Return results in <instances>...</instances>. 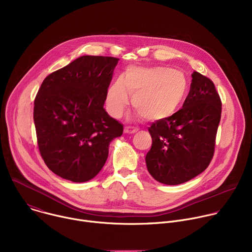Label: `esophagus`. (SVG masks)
<instances>
[{"label": "esophagus", "mask_w": 252, "mask_h": 252, "mask_svg": "<svg viewBox=\"0 0 252 252\" xmlns=\"http://www.w3.org/2000/svg\"><path fill=\"white\" fill-rule=\"evenodd\" d=\"M137 131V128L136 127H133V126H126V127H125V132L126 133H134V132H136Z\"/></svg>", "instance_id": "obj_1"}]
</instances>
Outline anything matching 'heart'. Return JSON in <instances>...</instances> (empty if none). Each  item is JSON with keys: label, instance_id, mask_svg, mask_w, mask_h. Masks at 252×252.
I'll list each match as a JSON object with an SVG mask.
<instances>
[{"label": "heart", "instance_id": "heart-1", "mask_svg": "<svg viewBox=\"0 0 252 252\" xmlns=\"http://www.w3.org/2000/svg\"><path fill=\"white\" fill-rule=\"evenodd\" d=\"M189 90L186 76L165 66H128L107 89L105 103L109 113L119 118L128 103L148 121L172 116L184 103Z\"/></svg>", "mask_w": 252, "mask_h": 252}]
</instances>
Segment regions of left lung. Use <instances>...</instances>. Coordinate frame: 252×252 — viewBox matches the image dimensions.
I'll return each instance as SVG.
<instances>
[{
    "label": "left lung",
    "instance_id": "left-lung-1",
    "mask_svg": "<svg viewBox=\"0 0 252 252\" xmlns=\"http://www.w3.org/2000/svg\"><path fill=\"white\" fill-rule=\"evenodd\" d=\"M183 107L149 127L152 148L149 172L158 183L175 186L190 181L209 165L221 118V99L213 82L193 71Z\"/></svg>",
    "mask_w": 252,
    "mask_h": 252
}]
</instances>
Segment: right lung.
<instances>
[{"mask_svg": "<svg viewBox=\"0 0 252 252\" xmlns=\"http://www.w3.org/2000/svg\"><path fill=\"white\" fill-rule=\"evenodd\" d=\"M120 59L83 56L50 74L33 101L38 147L47 166L62 178L85 183L104 165L110 142L124 126L103 109Z\"/></svg>", "mask_w": 252, "mask_h": 252, "instance_id": "add662e5", "label": "right lung"}]
</instances>
